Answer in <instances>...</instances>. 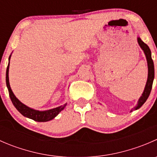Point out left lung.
<instances>
[{"label":"left lung","instance_id":"obj_1","mask_svg":"<svg viewBox=\"0 0 157 157\" xmlns=\"http://www.w3.org/2000/svg\"><path fill=\"white\" fill-rule=\"evenodd\" d=\"M137 42H138V45H140L142 50L144 51V53L145 56H146V59L147 61V67H148V76H147V80L146 85H145L144 90L140 99H138L137 105L135 107H134V109H132V110H131V112H132L133 110H137V109H140L144 105V103L146 102L147 98L150 96V92H151L153 79H154V64H153V61L152 60L150 49L148 47V45L147 44H145L140 39V38L139 36L137 37Z\"/></svg>","mask_w":157,"mask_h":157}]
</instances>
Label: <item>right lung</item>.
Masks as SVG:
<instances>
[{"label": "right lung", "instance_id": "right-lung-1", "mask_svg": "<svg viewBox=\"0 0 157 157\" xmlns=\"http://www.w3.org/2000/svg\"><path fill=\"white\" fill-rule=\"evenodd\" d=\"M11 55L9 57V63L8 66L7 67V71H6V83H7V87L8 89L9 95H10V98L12 101L13 104L15 106V108L23 115V116L29 118L30 119H33L36 121H39V122H45V121H48L55 118L61 111L63 110L65 106L67 105V103L64 104L61 106L56 107L52 109H48V110L45 111H39L33 109L30 107L27 106L23 102H20L15 95L13 93L12 90H11L10 86V82H9V67H10V60Z\"/></svg>", "mask_w": 157, "mask_h": 157}]
</instances>
